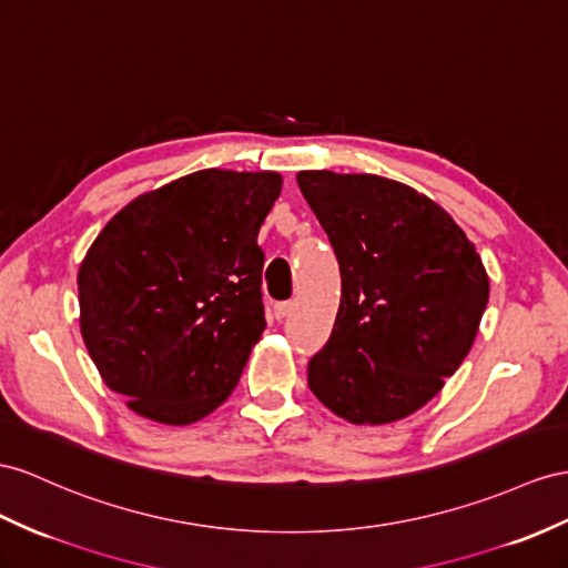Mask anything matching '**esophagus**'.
<instances>
[{
	"label": "esophagus",
	"instance_id": "esophagus-1",
	"mask_svg": "<svg viewBox=\"0 0 568 568\" xmlns=\"http://www.w3.org/2000/svg\"><path fill=\"white\" fill-rule=\"evenodd\" d=\"M293 307H295L293 302H278L273 307V314H275V318H278V322H283V318H287L290 312H293Z\"/></svg>",
	"mask_w": 568,
	"mask_h": 568
}]
</instances>
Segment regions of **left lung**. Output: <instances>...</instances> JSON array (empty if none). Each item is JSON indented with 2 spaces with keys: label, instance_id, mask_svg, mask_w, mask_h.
I'll list each match as a JSON object with an SVG mask.
<instances>
[{
  "label": "left lung",
  "instance_id": "obj_1",
  "mask_svg": "<svg viewBox=\"0 0 568 568\" xmlns=\"http://www.w3.org/2000/svg\"><path fill=\"white\" fill-rule=\"evenodd\" d=\"M302 196L341 266L331 338L307 367L312 394L353 425H388L439 394L477 336L489 278L442 206L376 174L310 170Z\"/></svg>",
  "mask_w": 568,
  "mask_h": 568
}]
</instances>
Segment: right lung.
<instances>
[{
  "mask_svg": "<svg viewBox=\"0 0 568 568\" xmlns=\"http://www.w3.org/2000/svg\"><path fill=\"white\" fill-rule=\"evenodd\" d=\"M278 172L199 170L141 194L79 268L81 336L141 417L192 425L237 386L266 328L258 227Z\"/></svg>",
  "mask_w": 568,
  "mask_h": 568,
  "instance_id": "obj_1",
  "label": "right lung"
}]
</instances>
